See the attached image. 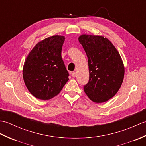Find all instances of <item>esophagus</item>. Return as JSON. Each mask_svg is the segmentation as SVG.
I'll return each instance as SVG.
<instances>
[{
  "mask_svg": "<svg viewBox=\"0 0 146 146\" xmlns=\"http://www.w3.org/2000/svg\"><path fill=\"white\" fill-rule=\"evenodd\" d=\"M71 76H72L73 78H75V77H76V72L75 71H73V72L71 73Z\"/></svg>",
  "mask_w": 146,
  "mask_h": 146,
  "instance_id": "1",
  "label": "esophagus"
}]
</instances>
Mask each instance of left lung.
Returning a JSON list of instances; mask_svg holds the SVG:
<instances>
[{
  "mask_svg": "<svg viewBox=\"0 0 146 146\" xmlns=\"http://www.w3.org/2000/svg\"><path fill=\"white\" fill-rule=\"evenodd\" d=\"M78 41L88 57L90 76L83 87L85 94L95 103L107 102L119 91L124 77L119 52L103 36L82 35Z\"/></svg>",
  "mask_w": 146,
  "mask_h": 146,
  "instance_id": "obj_1",
  "label": "left lung"
}]
</instances>
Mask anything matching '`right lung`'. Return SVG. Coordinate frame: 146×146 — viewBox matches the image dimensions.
Returning a JSON list of instances; mask_svg holds the SVG:
<instances>
[{
    "label": "right lung",
    "mask_w": 146,
    "mask_h": 146,
    "mask_svg": "<svg viewBox=\"0 0 146 146\" xmlns=\"http://www.w3.org/2000/svg\"><path fill=\"white\" fill-rule=\"evenodd\" d=\"M63 36L55 35L39 42L24 62V83L34 97L46 100L61 92L68 81V73L61 58Z\"/></svg>",
    "instance_id": "obj_1"
}]
</instances>
